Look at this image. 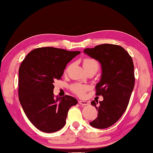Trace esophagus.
<instances>
[{
	"mask_svg": "<svg viewBox=\"0 0 153 153\" xmlns=\"http://www.w3.org/2000/svg\"><path fill=\"white\" fill-rule=\"evenodd\" d=\"M80 105H81L82 106H86L88 105V101H85V100H79V101Z\"/></svg>",
	"mask_w": 153,
	"mask_h": 153,
	"instance_id": "obj_1",
	"label": "esophagus"
}]
</instances>
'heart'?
Listing matches in <instances>:
<instances>
[{
    "instance_id": "1",
    "label": "heart",
    "mask_w": 153,
    "mask_h": 153,
    "mask_svg": "<svg viewBox=\"0 0 153 153\" xmlns=\"http://www.w3.org/2000/svg\"><path fill=\"white\" fill-rule=\"evenodd\" d=\"M83 66L87 73L89 71L97 72L99 68V63L97 60L93 58H86L83 60ZM67 70L68 69H67ZM88 89V86L87 85L79 84V83H76L71 86V90L73 93L80 97H82Z\"/></svg>"
}]
</instances>
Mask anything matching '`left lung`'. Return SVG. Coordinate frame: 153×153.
<instances>
[{
  "mask_svg": "<svg viewBox=\"0 0 153 153\" xmlns=\"http://www.w3.org/2000/svg\"><path fill=\"white\" fill-rule=\"evenodd\" d=\"M84 53L98 60L102 74L96 85V95L102 101L93 100L98 117L90 123L97 128H106L119 120L126 111L134 86V65L129 54L119 45L102 44L85 48Z\"/></svg>",
  "mask_w": 153,
  "mask_h": 153,
  "instance_id": "8db88e82",
  "label": "left lung"
}]
</instances>
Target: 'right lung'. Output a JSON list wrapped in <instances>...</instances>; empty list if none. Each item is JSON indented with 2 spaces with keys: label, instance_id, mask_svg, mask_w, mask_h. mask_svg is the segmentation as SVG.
Listing matches in <instances>:
<instances>
[{
  "label": "right lung",
  "instance_id": "right-lung-1",
  "mask_svg": "<svg viewBox=\"0 0 153 153\" xmlns=\"http://www.w3.org/2000/svg\"><path fill=\"white\" fill-rule=\"evenodd\" d=\"M80 53L54 47L34 49L19 70V98L25 113L41 131L51 133L65 125L68 111L78 101L65 95L54 97V82L61 79L68 63Z\"/></svg>",
  "mask_w": 153,
  "mask_h": 153
}]
</instances>
